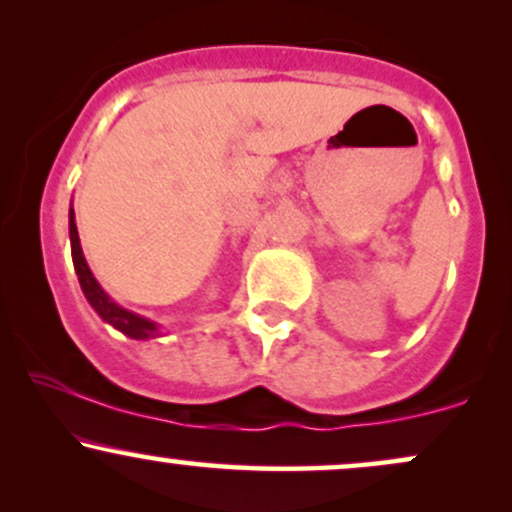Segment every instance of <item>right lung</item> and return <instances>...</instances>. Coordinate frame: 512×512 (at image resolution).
<instances>
[{"label":"right lung","instance_id":"1","mask_svg":"<svg viewBox=\"0 0 512 512\" xmlns=\"http://www.w3.org/2000/svg\"><path fill=\"white\" fill-rule=\"evenodd\" d=\"M69 236H71V257H73V267H76L80 288H83L85 298L92 305V310L100 315L104 322L112 324L114 329H119L121 334L138 338V341H147V338L159 336V329L155 322L150 319L135 315L131 310H123L121 305H116L107 293L102 291V286L97 283L95 276H92L88 262L83 257V248H80V238H78V229H76V214H73V207L69 212Z\"/></svg>","mask_w":512,"mask_h":512}]
</instances>
